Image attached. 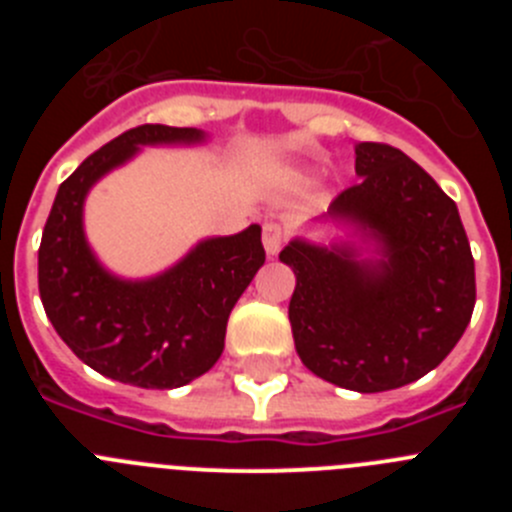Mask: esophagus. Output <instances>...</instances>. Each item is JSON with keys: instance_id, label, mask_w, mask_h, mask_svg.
<instances>
[{"instance_id": "esophagus-1", "label": "esophagus", "mask_w": 512, "mask_h": 512, "mask_svg": "<svg viewBox=\"0 0 512 512\" xmlns=\"http://www.w3.org/2000/svg\"><path fill=\"white\" fill-rule=\"evenodd\" d=\"M284 228L279 223H266L264 225V248L269 256H277L279 248H282L284 243Z\"/></svg>"}]
</instances>
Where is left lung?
I'll use <instances>...</instances> for the list:
<instances>
[{"mask_svg": "<svg viewBox=\"0 0 512 512\" xmlns=\"http://www.w3.org/2000/svg\"><path fill=\"white\" fill-rule=\"evenodd\" d=\"M356 174L325 217L369 233L379 259L302 238L279 259L297 277L289 323L302 364L346 390L384 392L436 369L464 336L474 259L456 202L400 148L359 143Z\"/></svg>", "mask_w": 512, "mask_h": 512, "instance_id": "obj_1", "label": "left lung"}]
</instances>
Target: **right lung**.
Here are the masks:
<instances>
[{
	"mask_svg": "<svg viewBox=\"0 0 512 512\" xmlns=\"http://www.w3.org/2000/svg\"><path fill=\"white\" fill-rule=\"evenodd\" d=\"M197 128L138 125L94 151L58 187L38 251L45 315L94 372L143 390H174L210 372L230 310L264 266L261 228L197 243L164 274L128 282L104 269L84 235V200L140 146L202 143Z\"/></svg>",
	"mask_w": 512,
	"mask_h": 512,
	"instance_id": "add662e5",
	"label": "right lung"
}]
</instances>
